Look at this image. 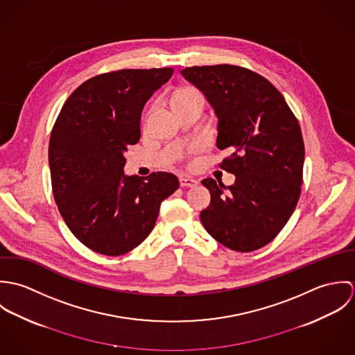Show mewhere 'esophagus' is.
Instances as JSON below:
<instances>
[{"instance_id":"1","label":"esophagus","mask_w":355,"mask_h":355,"mask_svg":"<svg viewBox=\"0 0 355 355\" xmlns=\"http://www.w3.org/2000/svg\"><path fill=\"white\" fill-rule=\"evenodd\" d=\"M179 183L182 187H196L198 184V182L196 179L191 178H180Z\"/></svg>"}]
</instances>
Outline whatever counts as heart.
<instances>
[{"instance_id": "1", "label": "heart", "mask_w": 355, "mask_h": 355, "mask_svg": "<svg viewBox=\"0 0 355 355\" xmlns=\"http://www.w3.org/2000/svg\"><path fill=\"white\" fill-rule=\"evenodd\" d=\"M187 92H190V90H187ZM183 93H184V92H183ZM180 94H182V93H180Z\"/></svg>"}]
</instances>
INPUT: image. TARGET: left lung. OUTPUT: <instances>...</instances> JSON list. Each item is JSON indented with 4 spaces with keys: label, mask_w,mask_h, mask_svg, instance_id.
I'll list each match as a JSON object with an SVG mask.
<instances>
[{
    "label": "left lung",
    "mask_w": 355,
    "mask_h": 355,
    "mask_svg": "<svg viewBox=\"0 0 355 355\" xmlns=\"http://www.w3.org/2000/svg\"><path fill=\"white\" fill-rule=\"evenodd\" d=\"M180 72L213 106L216 145L231 152L220 166L235 175L228 187L203 179L211 197L201 211L203 227L231 250L261 249L283 230L300 200L304 145L298 120L282 93L250 69L220 64Z\"/></svg>",
    "instance_id": "1"
}]
</instances>
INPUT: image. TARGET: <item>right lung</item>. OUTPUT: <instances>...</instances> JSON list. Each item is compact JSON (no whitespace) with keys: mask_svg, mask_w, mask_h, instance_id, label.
<instances>
[{"mask_svg":"<svg viewBox=\"0 0 355 355\" xmlns=\"http://www.w3.org/2000/svg\"><path fill=\"white\" fill-rule=\"evenodd\" d=\"M172 73V68H152L94 76L68 97L54 123V201L71 232L96 253L121 255L139 246L161 202L179 189L168 172L124 173V153L141 139L144 106Z\"/></svg>","mask_w":355,"mask_h":355,"instance_id":"obj_1","label":"right lung"}]
</instances>
